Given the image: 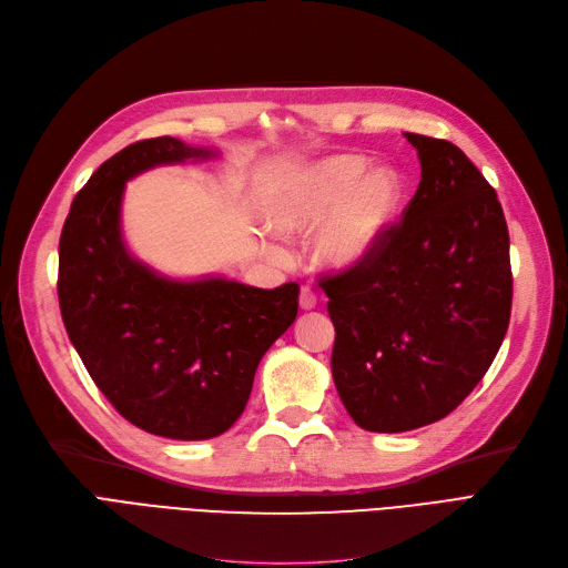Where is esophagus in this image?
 <instances>
[{
    "mask_svg": "<svg viewBox=\"0 0 568 568\" xmlns=\"http://www.w3.org/2000/svg\"><path fill=\"white\" fill-rule=\"evenodd\" d=\"M316 304H318V295L308 285H304L300 292V306L304 311H311V308H316Z\"/></svg>",
    "mask_w": 568,
    "mask_h": 568,
    "instance_id": "1",
    "label": "esophagus"
}]
</instances>
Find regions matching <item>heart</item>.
Listing matches in <instances>:
<instances>
[{"instance_id":"b5f03b06","label":"heart","mask_w":568,"mask_h":568,"mask_svg":"<svg viewBox=\"0 0 568 568\" xmlns=\"http://www.w3.org/2000/svg\"><path fill=\"white\" fill-rule=\"evenodd\" d=\"M367 171L363 156H332L290 175L271 205V220L290 236L321 231L316 255L344 268L365 260L382 241L400 201V178L390 168Z\"/></svg>"}]
</instances>
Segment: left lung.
<instances>
[{
    "label": "left lung",
    "instance_id": "left-lung-1",
    "mask_svg": "<svg viewBox=\"0 0 568 568\" xmlns=\"http://www.w3.org/2000/svg\"><path fill=\"white\" fill-rule=\"evenodd\" d=\"M422 182L369 255L318 276L332 376L372 433L452 414L491 367L513 308L510 236L494 186L456 144L405 133Z\"/></svg>",
    "mask_w": 568,
    "mask_h": 568
}]
</instances>
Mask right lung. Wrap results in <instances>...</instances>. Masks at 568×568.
I'll list each match as a JSON object with an SVG mask.
<instances>
[{
  "label": "right lung",
  "instance_id": "right-lung-1",
  "mask_svg": "<svg viewBox=\"0 0 568 568\" xmlns=\"http://www.w3.org/2000/svg\"><path fill=\"white\" fill-rule=\"evenodd\" d=\"M207 156L168 135L123 146L79 189L58 247L60 316L93 384L125 422L173 439L234 426L262 355L300 308L297 283H175L129 257L119 231L125 180Z\"/></svg>",
  "mask_w": 568,
  "mask_h": 568
}]
</instances>
